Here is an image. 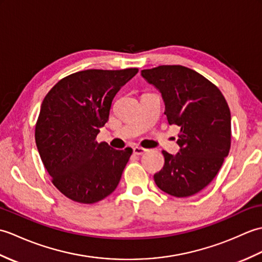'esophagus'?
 <instances>
[{
	"label": "esophagus",
	"mask_w": 262,
	"mask_h": 262,
	"mask_svg": "<svg viewBox=\"0 0 262 262\" xmlns=\"http://www.w3.org/2000/svg\"><path fill=\"white\" fill-rule=\"evenodd\" d=\"M147 151L146 148H143V147H140V146H136V147H134L133 148V153H134L135 155H142V154H144Z\"/></svg>",
	"instance_id": "esophagus-1"
}]
</instances>
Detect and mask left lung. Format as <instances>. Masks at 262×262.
Masks as SVG:
<instances>
[{"instance_id":"left-lung-1","label":"left lung","mask_w":262,"mask_h":262,"mask_svg":"<svg viewBox=\"0 0 262 262\" xmlns=\"http://www.w3.org/2000/svg\"><path fill=\"white\" fill-rule=\"evenodd\" d=\"M141 74L162 94L169 124L180 127V151L162 152L164 165L154 181L171 196H192L209 185L229 155V105L219 88L185 66L161 65Z\"/></svg>"}]
</instances>
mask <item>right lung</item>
<instances>
[{
  "instance_id": "obj_1",
  "label": "right lung",
  "mask_w": 262,
  "mask_h": 262,
  "mask_svg": "<svg viewBox=\"0 0 262 262\" xmlns=\"http://www.w3.org/2000/svg\"><path fill=\"white\" fill-rule=\"evenodd\" d=\"M138 69L86 70L56 83L43 99L35 138L39 155L64 196L94 204L118 186L133 153L96 141L111 103Z\"/></svg>"
}]
</instances>
